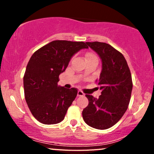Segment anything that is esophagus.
Listing matches in <instances>:
<instances>
[{
  "label": "esophagus",
  "instance_id": "34e87169",
  "mask_svg": "<svg viewBox=\"0 0 154 154\" xmlns=\"http://www.w3.org/2000/svg\"><path fill=\"white\" fill-rule=\"evenodd\" d=\"M84 93L81 91H77V96H84Z\"/></svg>",
  "mask_w": 154,
  "mask_h": 154
}]
</instances>
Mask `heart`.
Masks as SVG:
<instances>
[{"mask_svg": "<svg viewBox=\"0 0 154 154\" xmlns=\"http://www.w3.org/2000/svg\"><path fill=\"white\" fill-rule=\"evenodd\" d=\"M85 59H97L96 56H95L94 54H87L85 56Z\"/></svg>", "mask_w": 154, "mask_h": 154, "instance_id": "obj_1", "label": "heart"}]
</instances>
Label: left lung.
<instances>
[{"instance_id":"8db88e82","label":"left lung","mask_w":154,"mask_h":154,"mask_svg":"<svg viewBox=\"0 0 154 154\" xmlns=\"http://www.w3.org/2000/svg\"><path fill=\"white\" fill-rule=\"evenodd\" d=\"M86 44L101 59L102 69L96 80L101 95L98 98L85 95L89 103L83 109L82 117L90 127L106 130L117 123L128 109L132 90L131 73L123 55L109 44Z\"/></svg>"}]
</instances>
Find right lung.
Segmentation results:
<instances>
[{"label":"right lung","instance_id":"obj_1","mask_svg":"<svg viewBox=\"0 0 154 154\" xmlns=\"http://www.w3.org/2000/svg\"><path fill=\"white\" fill-rule=\"evenodd\" d=\"M88 48L84 42L54 40L35 51L24 76V96L32 114L40 122L54 125L64 119L77 90L58 85L60 74L81 49Z\"/></svg>","mask_w":154,"mask_h":154}]
</instances>
